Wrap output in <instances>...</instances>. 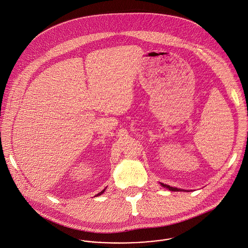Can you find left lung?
Returning <instances> with one entry per match:
<instances>
[{
    "mask_svg": "<svg viewBox=\"0 0 248 248\" xmlns=\"http://www.w3.org/2000/svg\"><path fill=\"white\" fill-rule=\"evenodd\" d=\"M161 184V186H164V187H167L168 189H170V191H184V189H181V188H177V187H172V186H169V185H165V184H163V183H160ZM186 191V190H185Z\"/></svg>",
    "mask_w": 248,
    "mask_h": 248,
    "instance_id": "left-lung-1",
    "label": "left lung"
}]
</instances>
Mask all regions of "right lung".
<instances>
[{
    "mask_svg": "<svg viewBox=\"0 0 248 248\" xmlns=\"http://www.w3.org/2000/svg\"><path fill=\"white\" fill-rule=\"evenodd\" d=\"M105 189H106V188H104V189H103V190H102V191H101V192H99V193H97V194H96V195H95V196H99V195H101V194H102V193H103V192H104V191H105Z\"/></svg>",
    "mask_w": 248,
    "mask_h": 248,
    "instance_id": "obj_1",
    "label": "right lung"
}]
</instances>
